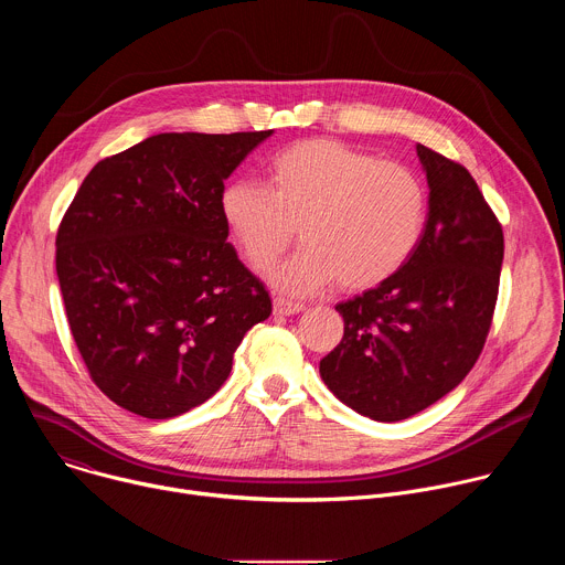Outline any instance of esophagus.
Masks as SVG:
<instances>
[{
    "label": "esophagus",
    "mask_w": 565,
    "mask_h": 565,
    "mask_svg": "<svg viewBox=\"0 0 565 565\" xmlns=\"http://www.w3.org/2000/svg\"><path fill=\"white\" fill-rule=\"evenodd\" d=\"M306 306L301 301H292L286 297H275V312L277 315H297L301 312Z\"/></svg>",
    "instance_id": "obj_1"
}]
</instances>
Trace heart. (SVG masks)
I'll return each instance as SVG.
<instances>
[{"mask_svg": "<svg viewBox=\"0 0 565 565\" xmlns=\"http://www.w3.org/2000/svg\"><path fill=\"white\" fill-rule=\"evenodd\" d=\"M218 210L253 268L281 257L299 225L306 246L268 277L279 290L308 295L335 279L347 290H364L395 275L425 236L429 194L405 166L340 140L310 138L268 160V185L225 183Z\"/></svg>", "mask_w": 565, "mask_h": 565, "instance_id": "obj_1", "label": "heart"}]
</instances>
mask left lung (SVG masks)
<instances>
[{"label":"left lung","mask_w":565,"mask_h":565,"mask_svg":"<svg viewBox=\"0 0 565 565\" xmlns=\"http://www.w3.org/2000/svg\"><path fill=\"white\" fill-rule=\"evenodd\" d=\"M429 183L420 246L395 275L342 301L344 338L319 362L353 412L397 423L456 388L486 347L499 297L503 227L471 174L418 145Z\"/></svg>","instance_id":"obj_1"}]
</instances>
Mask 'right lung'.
<instances>
[{"label":"right lung","mask_w":565,"mask_h":565,"mask_svg":"<svg viewBox=\"0 0 565 565\" xmlns=\"http://www.w3.org/2000/svg\"><path fill=\"white\" fill-rule=\"evenodd\" d=\"M270 134H156L79 185L55 270L75 347L118 407L166 420L203 405L270 317L218 210L223 181Z\"/></svg>","instance_id":"1"}]
</instances>
